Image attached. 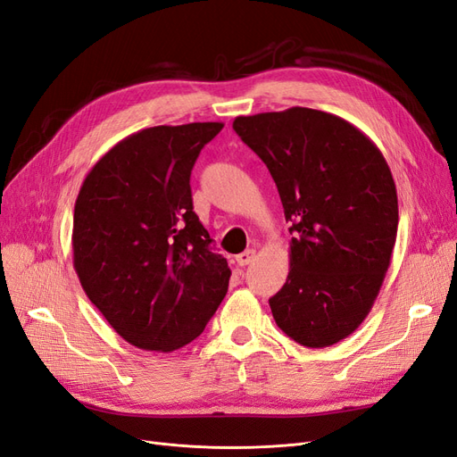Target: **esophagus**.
Instances as JSON below:
<instances>
[{
  "label": "esophagus",
  "instance_id": "1",
  "mask_svg": "<svg viewBox=\"0 0 457 457\" xmlns=\"http://www.w3.org/2000/svg\"><path fill=\"white\" fill-rule=\"evenodd\" d=\"M254 258H256V250H245V252H241V254L235 258V262H237V265H241V267H245V265H248V263H252L254 262Z\"/></svg>",
  "mask_w": 457,
  "mask_h": 457
}]
</instances>
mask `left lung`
Listing matches in <instances>:
<instances>
[{
	"label": "left lung",
	"instance_id": "left-lung-1",
	"mask_svg": "<svg viewBox=\"0 0 457 457\" xmlns=\"http://www.w3.org/2000/svg\"><path fill=\"white\" fill-rule=\"evenodd\" d=\"M233 129L271 173L290 233V273L269 305L309 348L356 331L380 292L397 237V190L382 152L341 116L292 107L237 116Z\"/></svg>",
	"mask_w": 457,
	"mask_h": 457
}]
</instances>
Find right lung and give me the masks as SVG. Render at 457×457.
Listing matches in <instances>:
<instances>
[{
	"instance_id": "1",
	"label": "right lung",
	"mask_w": 457,
	"mask_h": 457,
	"mask_svg": "<svg viewBox=\"0 0 457 457\" xmlns=\"http://www.w3.org/2000/svg\"><path fill=\"white\" fill-rule=\"evenodd\" d=\"M222 122L128 135L84 179L73 214L82 290L129 345L173 352L199 337L231 271L192 205L190 175Z\"/></svg>"
}]
</instances>
